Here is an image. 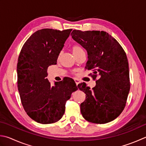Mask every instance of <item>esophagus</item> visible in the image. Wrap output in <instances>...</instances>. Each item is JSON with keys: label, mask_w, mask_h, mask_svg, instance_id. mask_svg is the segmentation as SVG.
Here are the masks:
<instances>
[{"label": "esophagus", "mask_w": 146, "mask_h": 146, "mask_svg": "<svg viewBox=\"0 0 146 146\" xmlns=\"http://www.w3.org/2000/svg\"><path fill=\"white\" fill-rule=\"evenodd\" d=\"M74 81H75L77 86H78V84H79V83H80V81H79V79H74Z\"/></svg>", "instance_id": "34e87169"}]
</instances>
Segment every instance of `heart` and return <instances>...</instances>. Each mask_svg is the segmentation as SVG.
<instances>
[{
  "instance_id": "b5f03b06",
  "label": "heart",
  "mask_w": 146,
  "mask_h": 146,
  "mask_svg": "<svg viewBox=\"0 0 146 146\" xmlns=\"http://www.w3.org/2000/svg\"><path fill=\"white\" fill-rule=\"evenodd\" d=\"M83 50V49H82L80 46H78V45H75L74 46L72 47V52H73V54H75L76 53H78V52L82 51ZM60 56V55H59Z\"/></svg>"
}]
</instances>
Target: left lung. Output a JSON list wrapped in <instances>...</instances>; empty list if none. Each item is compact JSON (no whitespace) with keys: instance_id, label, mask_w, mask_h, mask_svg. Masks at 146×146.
I'll return each instance as SVG.
<instances>
[{"instance_id":"1","label":"left lung","mask_w":146,"mask_h":146,"mask_svg":"<svg viewBox=\"0 0 146 146\" xmlns=\"http://www.w3.org/2000/svg\"><path fill=\"white\" fill-rule=\"evenodd\" d=\"M70 35L87 51L88 60L85 68L93 70V79L98 78L92 91L85 82L78 84L86 98L80 106L82 117L97 124L111 122L123 111L130 92L125 52L106 32L74 30Z\"/></svg>"}]
</instances>
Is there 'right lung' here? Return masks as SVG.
Segmentation results:
<instances>
[{"instance_id": "obj_1", "label": "right lung", "mask_w": 146, "mask_h": 146, "mask_svg": "<svg viewBox=\"0 0 146 146\" xmlns=\"http://www.w3.org/2000/svg\"><path fill=\"white\" fill-rule=\"evenodd\" d=\"M72 30H37L24 44L18 57V89L22 105L28 116L41 124L61 119L66 102L78 89L73 79L67 78L51 86L46 78L48 67L56 64Z\"/></svg>"}]
</instances>
